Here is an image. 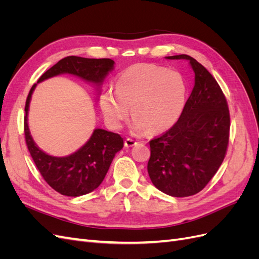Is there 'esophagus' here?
<instances>
[{
  "label": "esophagus",
  "instance_id": "34e87169",
  "mask_svg": "<svg viewBox=\"0 0 259 259\" xmlns=\"http://www.w3.org/2000/svg\"><path fill=\"white\" fill-rule=\"evenodd\" d=\"M136 144H137V140L133 139V138H126V139H125V142H124L125 147H133V146H135Z\"/></svg>",
  "mask_w": 259,
  "mask_h": 259
}]
</instances>
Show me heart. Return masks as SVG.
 Segmentation results:
<instances>
[{"label": "heart", "instance_id": "heart-1", "mask_svg": "<svg viewBox=\"0 0 259 259\" xmlns=\"http://www.w3.org/2000/svg\"><path fill=\"white\" fill-rule=\"evenodd\" d=\"M187 86L175 70L152 64L127 68L115 81V90L107 89L100 96L106 120L120 128L131 114L136 132L159 133L170 127L186 103Z\"/></svg>", "mask_w": 259, "mask_h": 259}]
</instances>
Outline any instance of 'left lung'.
<instances>
[{
	"mask_svg": "<svg viewBox=\"0 0 259 259\" xmlns=\"http://www.w3.org/2000/svg\"><path fill=\"white\" fill-rule=\"evenodd\" d=\"M166 58L189 60L195 83L178 121L149 143L148 174L160 191L190 197L205 188L225 159L229 108L221 86L200 62L184 54Z\"/></svg>",
	"mask_w": 259,
	"mask_h": 259,
	"instance_id": "left-lung-1",
	"label": "left lung"
}]
</instances>
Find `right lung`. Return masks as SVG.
Returning a JSON list of instances; mask_svg holds the SVG:
<instances>
[{
    "label": "right lung",
    "mask_w": 259,
    "mask_h": 259,
    "mask_svg": "<svg viewBox=\"0 0 259 259\" xmlns=\"http://www.w3.org/2000/svg\"><path fill=\"white\" fill-rule=\"evenodd\" d=\"M114 61L109 58H83L69 56L44 72L37 83L60 73H70L85 81L100 85L113 69ZM36 84L31 88L26 100L23 132L26 144L41 176L55 191L67 197H80L90 193L103 182L117 151L123 148V138L116 133L97 128L81 149L65 158H56L43 152L34 144L28 127V109L31 95Z\"/></svg>",
    "instance_id": "right-lung-1"
}]
</instances>
